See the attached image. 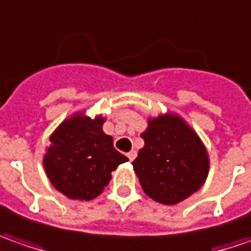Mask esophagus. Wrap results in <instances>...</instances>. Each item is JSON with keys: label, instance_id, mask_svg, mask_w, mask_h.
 Masks as SVG:
<instances>
[{"label": "esophagus", "instance_id": "esophagus-1", "mask_svg": "<svg viewBox=\"0 0 251 251\" xmlns=\"http://www.w3.org/2000/svg\"><path fill=\"white\" fill-rule=\"evenodd\" d=\"M126 155H127V158H129V160H130V161H133L134 158H136V155H137V152H136V150H132V151H129V152H127V154H126Z\"/></svg>", "mask_w": 251, "mask_h": 251}]
</instances>
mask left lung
I'll list each match as a JSON object with an SVG mask.
<instances>
[{
	"mask_svg": "<svg viewBox=\"0 0 251 251\" xmlns=\"http://www.w3.org/2000/svg\"><path fill=\"white\" fill-rule=\"evenodd\" d=\"M144 147L132 162L144 193L172 205L197 192L208 175V155L200 137L176 115L149 121Z\"/></svg>",
	"mask_w": 251,
	"mask_h": 251,
	"instance_id": "obj_1",
	"label": "left lung"
}]
</instances>
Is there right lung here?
<instances>
[{
	"label": "right lung",
	"mask_w": 251,
	"mask_h": 251,
	"mask_svg": "<svg viewBox=\"0 0 251 251\" xmlns=\"http://www.w3.org/2000/svg\"><path fill=\"white\" fill-rule=\"evenodd\" d=\"M105 119L75 115L51 134L44 168L52 186L74 200H91L102 193L111 172L127 161L102 132Z\"/></svg>",
	"instance_id": "obj_1"
}]
</instances>
